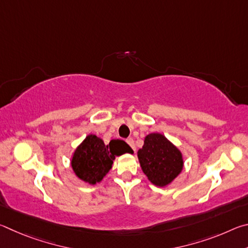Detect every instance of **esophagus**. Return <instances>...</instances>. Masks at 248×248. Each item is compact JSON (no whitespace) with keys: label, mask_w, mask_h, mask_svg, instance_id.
<instances>
[{"label":"esophagus","mask_w":248,"mask_h":248,"mask_svg":"<svg viewBox=\"0 0 248 248\" xmlns=\"http://www.w3.org/2000/svg\"><path fill=\"white\" fill-rule=\"evenodd\" d=\"M127 143L131 146V149L133 150V151H136V146H134V141H133V139H131V138H129V139H127Z\"/></svg>","instance_id":"34e87169"}]
</instances>
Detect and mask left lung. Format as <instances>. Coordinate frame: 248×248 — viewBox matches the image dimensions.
Here are the masks:
<instances>
[{
  "mask_svg": "<svg viewBox=\"0 0 248 248\" xmlns=\"http://www.w3.org/2000/svg\"><path fill=\"white\" fill-rule=\"evenodd\" d=\"M138 158L146 177L157 187L170 185L184 169L183 153L158 132L144 138L143 146L138 151Z\"/></svg>",
  "mask_w": 248,
  "mask_h": 248,
  "instance_id": "left-lung-1",
  "label": "left lung"
}]
</instances>
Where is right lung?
<instances>
[{"label": "right lung", "mask_w": 248, "mask_h": 248, "mask_svg": "<svg viewBox=\"0 0 248 248\" xmlns=\"http://www.w3.org/2000/svg\"><path fill=\"white\" fill-rule=\"evenodd\" d=\"M124 153H133L124 141L111 140L106 145L102 138L89 134L75 149L71 158V167L78 178L90 185H96L111 170L116 156Z\"/></svg>", "instance_id": "right-lung-1"}]
</instances>
